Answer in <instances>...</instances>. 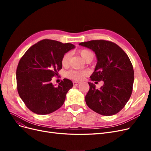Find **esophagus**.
<instances>
[{
    "instance_id": "esophagus-1",
    "label": "esophagus",
    "mask_w": 151,
    "mask_h": 151,
    "mask_svg": "<svg viewBox=\"0 0 151 151\" xmlns=\"http://www.w3.org/2000/svg\"><path fill=\"white\" fill-rule=\"evenodd\" d=\"M79 84H80V83H79V82H78V81H74V82H73V85L76 86H78Z\"/></svg>"
}]
</instances>
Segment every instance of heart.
<instances>
[{
	"mask_svg": "<svg viewBox=\"0 0 151 151\" xmlns=\"http://www.w3.org/2000/svg\"><path fill=\"white\" fill-rule=\"evenodd\" d=\"M81 56L82 57L84 60L88 57L89 55L93 54L92 52L88 50H83L80 52ZM70 58V53H67L64 55L63 56L62 59V64L63 66H67L69 62ZM87 74V72L85 71H78V70H72L68 71L66 73V76L69 79H74V80H81L84 77V76Z\"/></svg>",
	"mask_w": 151,
	"mask_h": 151,
	"instance_id": "obj_1",
	"label": "heart"
}]
</instances>
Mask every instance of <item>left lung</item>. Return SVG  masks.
<instances>
[{
  "instance_id": "obj_1",
  "label": "left lung",
  "mask_w": 151,
  "mask_h": 151,
  "mask_svg": "<svg viewBox=\"0 0 151 151\" xmlns=\"http://www.w3.org/2000/svg\"><path fill=\"white\" fill-rule=\"evenodd\" d=\"M79 45L92 50L96 56L91 80L104 83L99 89L88 83L87 105L100 115H115L125 106L132 93L134 72L129 57L118 45L109 41L91 40Z\"/></svg>"
}]
</instances>
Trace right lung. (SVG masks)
I'll use <instances>...</instances> for the list:
<instances>
[{
  "label": "right lung",
  "instance_id": "right-lung-1",
  "mask_svg": "<svg viewBox=\"0 0 151 151\" xmlns=\"http://www.w3.org/2000/svg\"><path fill=\"white\" fill-rule=\"evenodd\" d=\"M75 47L45 39L31 47L20 59L16 70L17 91L31 111L47 115L62 106L72 82L64 79L55 87L51 81L62 67L63 56Z\"/></svg>",
  "mask_w": 151,
  "mask_h": 151
}]
</instances>
